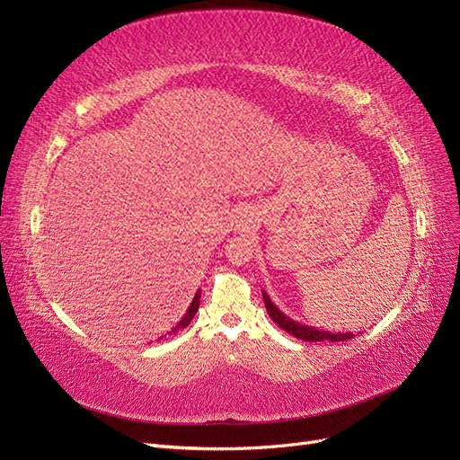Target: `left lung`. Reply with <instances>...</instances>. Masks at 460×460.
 Listing matches in <instances>:
<instances>
[{"label":"left lung","instance_id":"8db88e82","mask_svg":"<svg viewBox=\"0 0 460 460\" xmlns=\"http://www.w3.org/2000/svg\"><path fill=\"white\" fill-rule=\"evenodd\" d=\"M262 298H264V306H266L268 315H270V318L283 331H288L289 335H293L300 341H306V342H322V341L341 342V341H348V339L354 337V332H329V331H322V329H315V327H310V325H303L298 322H293L272 303V298L266 295V291H262Z\"/></svg>","mask_w":460,"mask_h":460}]
</instances>
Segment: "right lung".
I'll return each mask as SVG.
<instances>
[{"label":"right lung","instance_id":"obj_1","mask_svg":"<svg viewBox=\"0 0 460 460\" xmlns=\"http://www.w3.org/2000/svg\"><path fill=\"white\" fill-rule=\"evenodd\" d=\"M199 296H201V291H198L196 293V296H194V300H192V305L188 306V310H186V314L182 315V320L171 329V332H177L179 329H184V327H188V323L194 320V315H196V312H198V308H199Z\"/></svg>","mask_w":460,"mask_h":460}]
</instances>
